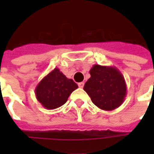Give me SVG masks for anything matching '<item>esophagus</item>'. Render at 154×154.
Instances as JSON below:
<instances>
[{
	"label": "esophagus",
	"instance_id": "34e87169",
	"mask_svg": "<svg viewBox=\"0 0 154 154\" xmlns=\"http://www.w3.org/2000/svg\"><path fill=\"white\" fill-rule=\"evenodd\" d=\"M84 82H80V83H78V86H79V88H83V87H84Z\"/></svg>",
	"mask_w": 154,
	"mask_h": 154
}]
</instances>
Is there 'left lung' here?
<instances>
[{
  "instance_id": "1",
  "label": "left lung",
  "mask_w": 154,
  "mask_h": 154,
  "mask_svg": "<svg viewBox=\"0 0 154 154\" xmlns=\"http://www.w3.org/2000/svg\"><path fill=\"white\" fill-rule=\"evenodd\" d=\"M84 90L99 109L111 111L124 102L127 86L124 76L113 66L94 65Z\"/></svg>"
}]
</instances>
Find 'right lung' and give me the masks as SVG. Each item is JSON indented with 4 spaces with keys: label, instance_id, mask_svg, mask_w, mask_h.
<instances>
[{
    "label": "right lung",
    "instance_id": "obj_1",
    "mask_svg": "<svg viewBox=\"0 0 154 154\" xmlns=\"http://www.w3.org/2000/svg\"><path fill=\"white\" fill-rule=\"evenodd\" d=\"M78 88L72 79H69L58 68L47 74L35 89L37 101L47 109H54L60 107L69 95Z\"/></svg>",
    "mask_w": 154,
    "mask_h": 154
}]
</instances>
